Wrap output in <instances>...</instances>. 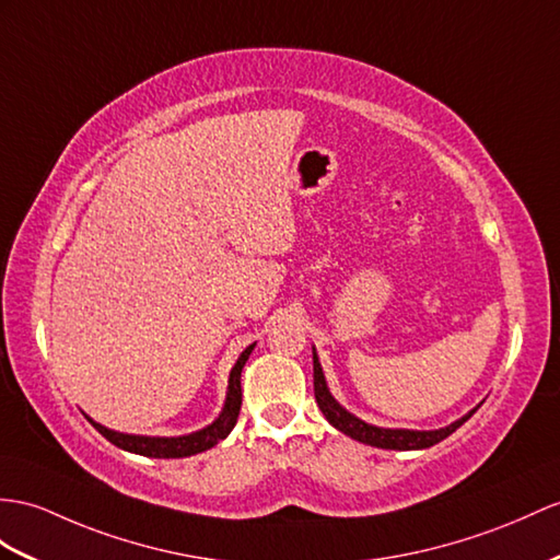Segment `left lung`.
Returning <instances> with one entry per match:
<instances>
[{
	"label": "left lung",
	"instance_id": "1",
	"mask_svg": "<svg viewBox=\"0 0 560 560\" xmlns=\"http://www.w3.org/2000/svg\"><path fill=\"white\" fill-rule=\"evenodd\" d=\"M313 392H316V404L323 411V416L330 420V425L337 428L339 432L349 434L351 440L357 442H363V444H371V446H377V448H399V452H411V448H428V446H434L438 442L446 440L448 434L456 432L463 422H466L477 408H472V411L468 416H463L460 420L452 422L448 428H442V430H430V432H418V430H385V428H375V425H368V422L359 420L357 416L347 413L342 406H339L332 394L327 392V385H325V377H323V368L318 363V357L316 351H313Z\"/></svg>",
	"mask_w": 560,
	"mask_h": 560
}]
</instances>
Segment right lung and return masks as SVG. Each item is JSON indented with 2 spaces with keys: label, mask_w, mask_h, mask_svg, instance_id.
Instances as JSON below:
<instances>
[{
  "label": "right lung",
  "mask_w": 560,
  "mask_h": 560,
  "mask_svg": "<svg viewBox=\"0 0 560 560\" xmlns=\"http://www.w3.org/2000/svg\"><path fill=\"white\" fill-rule=\"evenodd\" d=\"M254 345L242 351V357L237 359L233 373H230V385H228V399H225V408L223 413L218 416L209 428H203L199 432L187 434V438H138V434H122V432H114L106 430L100 422L90 420L94 428L100 430V434L116 444L118 448H126V452L140 454V456H149V458H185V456H195L207 452V448L215 446L221 440H225L230 430L235 428L237 416H240V406H242V368L247 363L249 353H252Z\"/></svg>",
  "instance_id": "1"
}]
</instances>
